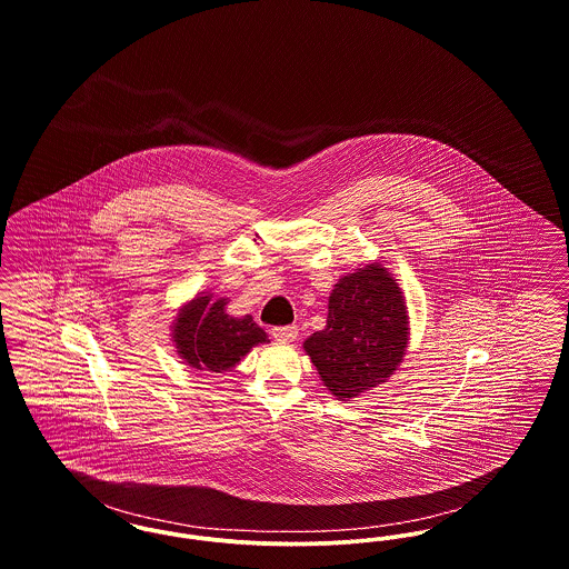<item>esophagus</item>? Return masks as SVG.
<instances>
[{"label": "esophagus", "instance_id": "34e87169", "mask_svg": "<svg viewBox=\"0 0 569 569\" xmlns=\"http://www.w3.org/2000/svg\"><path fill=\"white\" fill-rule=\"evenodd\" d=\"M296 325H287V327H273L272 336L273 340H280V342H293L297 338Z\"/></svg>", "mask_w": 569, "mask_h": 569}]
</instances>
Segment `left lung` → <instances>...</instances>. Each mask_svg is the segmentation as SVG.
Here are the masks:
<instances>
[{
    "label": "left lung",
    "mask_w": 569,
    "mask_h": 569,
    "mask_svg": "<svg viewBox=\"0 0 569 569\" xmlns=\"http://www.w3.org/2000/svg\"><path fill=\"white\" fill-rule=\"evenodd\" d=\"M408 345V315L393 276L385 268L345 276L329 297L327 327L303 348L325 387L350 399L385 382L401 363Z\"/></svg>",
    "instance_id": "1"
}]
</instances>
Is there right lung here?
Returning <instances> with one entry per match:
<instances>
[{
  "instance_id": "add662e5",
  "label": "right lung",
  "mask_w": 569,
  "mask_h": 569,
  "mask_svg": "<svg viewBox=\"0 0 569 569\" xmlns=\"http://www.w3.org/2000/svg\"><path fill=\"white\" fill-rule=\"evenodd\" d=\"M224 299H193L173 322L178 355L196 370H231L254 345L270 342L268 333L247 315L244 319L224 312Z\"/></svg>"
}]
</instances>
